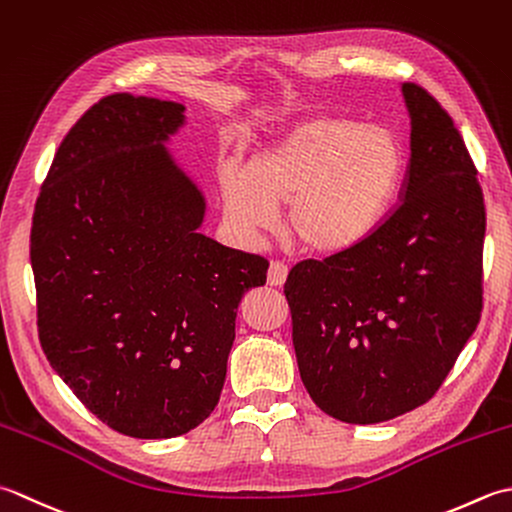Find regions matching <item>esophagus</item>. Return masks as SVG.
Wrapping results in <instances>:
<instances>
[{
	"label": "esophagus",
	"instance_id": "obj_1",
	"mask_svg": "<svg viewBox=\"0 0 512 512\" xmlns=\"http://www.w3.org/2000/svg\"><path fill=\"white\" fill-rule=\"evenodd\" d=\"M287 274L289 269L285 263H278V260H274V263L269 265V271H267V283L271 287H283L285 280H287Z\"/></svg>",
	"mask_w": 512,
	"mask_h": 512
}]
</instances>
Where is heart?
Returning <instances> with one entry per match:
<instances>
[{"instance_id": "obj_1", "label": "heart", "mask_w": 512, "mask_h": 512, "mask_svg": "<svg viewBox=\"0 0 512 512\" xmlns=\"http://www.w3.org/2000/svg\"><path fill=\"white\" fill-rule=\"evenodd\" d=\"M406 174L400 134L344 114H311L249 156L245 168L218 172L227 221L258 234L287 203L294 241L314 256H344L387 223Z\"/></svg>"}]
</instances>
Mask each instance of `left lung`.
<instances>
[{"instance_id": "left-lung-1", "label": "left lung", "mask_w": 512, "mask_h": 512, "mask_svg": "<svg viewBox=\"0 0 512 512\" xmlns=\"http://www.w3.org/2000/svg\"><path fill=\"white\" fill-rule=\"evenodd\" d=\"M400 90L411 117L400 205L367 245L298 263L285 283L302 384L347 424L429 402L482 316L477 170L440 103L415 83Z\"/></svg>"}]
</instances>
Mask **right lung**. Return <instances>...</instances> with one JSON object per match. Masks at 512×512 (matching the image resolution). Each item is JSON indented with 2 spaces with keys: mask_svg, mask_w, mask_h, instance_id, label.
Returning <instances> with one entry per match:
<instances>
[{
  "mask_svg": "<svg viewBox=\"0 0 512 512\" xmlns=\"http://www.w3.org/2000/svg\"><path fill=\"white\" fill-rule=\"evenodd\" d=\"M185 106L95 103L61 141L30 232L39 342L110 429L163 440L221 398L236 309L269 263L198 232L205 196L165 143Z\"/></svg>",
  "mask_w": 512,
  "mask_h": 512,
  "instance_id": "1",
  "label": "right lung"
}]
</instances>
